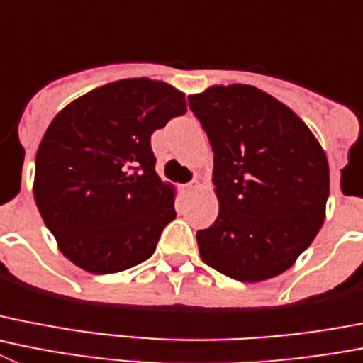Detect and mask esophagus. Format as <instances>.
Segmentation results:
<instances>
[{
    "label": "esophagus",
    "mask_w": 363,
    "mask_h": 363,
    "mask_svg": "<svg viewBox=\"0 0 363 363\" xmlns=\"http://www.w3.org/2000/svg\"><path fill=\"white\" fill-rule=\"evenodd\" d=\"M194 189H198V184H196V182H191V184L184 185V192H192Z\"/></svg>",
    "instance_id": "34e87169"
}]
</instances>
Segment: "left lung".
<instances>
[{
    "label": "left lung",
    "instance_id": "obj_1",
    "mask_svg": "<svg viewBox=\"0 0 363 363\" xmlns=\"http://www.w3.org/2000/svg\"><path fill=\"white\" fill-rule=\"evenodd\" d=\"M189 108L214 152V225L198 230L199 255L241 282L282 274L324 223L329 165L310 128L268 93L212 86Z\"/></svg>",
    "mask_w": 363,
    "mask_h": 363
}]
</instances>
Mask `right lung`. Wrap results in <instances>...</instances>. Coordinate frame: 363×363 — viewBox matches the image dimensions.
<instances>
[{
    "label": "right lung",
    "instance_id": "obj_1",
    "mask_svg": "<svg viewBox=\"0 0 363 363\" xmlns=\"http://www.w3.org/2000/svg\"><path fill=\"white\" fill-rule=\"evenodd\" d=\"M185 111L184 93L142 77L93 89L53 118L35 156L34 198L73 264L102 275L151 257L176 218L151 135Z\"/></svg>",
    "mask_w": 363,
    "mask_h": 363
}]
</instances>
